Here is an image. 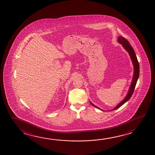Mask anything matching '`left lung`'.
I'll return each instance as SVG.
<instances>
[{
  "mask_svg": "<svg viewBox=\"0 0 155 155\" xmlns=\"http://www.w3.org/2000/svg\"><path fill=\"white\" fill-rule=\"evenodd\" d=\"M117 41L120 44H121V45H122V46L124 47V48L128 52V54H130V57L131 58V60L132 61L133 64L134 66V73H133V76L132 81L131 82L130 86V88H129V90H128V92L127 93V96L124 98V100L121 101L120 103H119L112 110H116V109H118L130 98V97L132 96L133 93L134 92V88H135V86L137 84V82L139 76V62H138V59L137 58V56L135 54L134 49L131 46V45H130L129 41L124 37H118ZM90 103L91 104H92L93 107H97V109H99L100 110H102L101 109L97 107H96V105H94V104H92L91 101Z\"/></svg>",
  "mask_w": 155,
  "mask_h": 155,
  "instance_id": "obj_1",
  "label": "left lung"
}]
</instances>
